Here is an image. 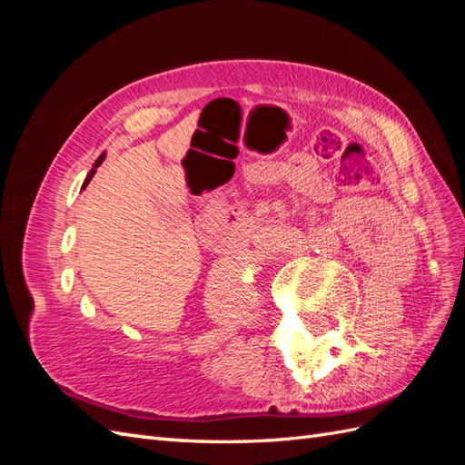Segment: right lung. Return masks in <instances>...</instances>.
<instances>
[{"label":"right lung","mask_w":465,"mask_h":465,"mask_svg":"<svg viewBox=\"0 0 465 465\" xmlns=\"http://www.w3.org/2000/svg\"><path fill=\"white\" fill-rule=\"evenodd\" d=\"M104 160H105V153H102L100 157H97V160H95V163H94V167H92V170H90V173H87V177H85V182H84V187H85L87 183H90V180H92V177H94L95 170H97V167H100V165L104 163ZM84 187H82V190H84Z\"/></svg>","instance_id":"right-lung-1"}]
</instances>
